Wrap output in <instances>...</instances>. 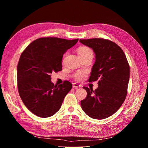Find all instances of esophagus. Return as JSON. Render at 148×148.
<instances>
[{
    "mask_svg": "<svg viewBox=\"0 0 148 148\" xmlns=\"http://www.w3.org/2000/svg\"><path fill=\"white\" fill-rule=\"evenodd\" d=\"M82 86H81V84H78V83H73V88H75V89H77V88H80Z\"/></svg>",
    "mask_w": 148,
    "mask_h": 148,
    "instance_id": "1",
    "label": "esophagus"
}]
</instances>
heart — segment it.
<instances>
[{
    "instance_id": "heart-1",
    "label": "heart",
    "mask_w": 148,
    "mask_h": 148,
    "mask_svg": "<svg viewBox=\"0 0 148 148\" xmlns=\"http://www.w3.org/2000/svg\"><path fill=\"white\" fill-rule=\"evenodd\" d=\"M78 53L79 56H85V55H88V54H93L92 51H91V49H89V47H81L78 49ZM86 75V72L83 71H78V72L76 73L75 74L74 77L77 80H81L84 77V75Z\"/></svg>"
}]
</instances>
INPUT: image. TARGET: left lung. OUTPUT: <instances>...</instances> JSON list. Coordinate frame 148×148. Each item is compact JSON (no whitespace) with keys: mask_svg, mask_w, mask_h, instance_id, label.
Listing matches in <instances>:
<instances>
[{"mask_svg":"<svg viewBox=\"0 0 148 148\" xmlns=\"http://www.w3.org/2000/svg\"><path fill=\"white\" fill-rule=\"evenodd\" d=\"M91 48L96 61L89 82H98V88L83 87L87 96L81 101L83 110L94 119H104L117 112L127 94L130 66L122 49L117 44L102 38L79 39Z\"/></svg>","mask_w":148,"mask_h":148,"instance_id":"obj_1","label":"left lung"}]
</instances>
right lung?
<instances>
[{"label": "right lung", "instance_id": "1", "mask_svg": "<svg viewBox=\"0 0 148 148\" xmlns=\"http://www.w3.org/2000/svg\"><path fill=\"white\" fill-rule=\"evenodd\" d=\"M78 41V39L39 38L22 52L17 66L18 89L24 104L34 115L46 118L60 109L72 84L65 81L54 85L51 74L62 70L63 55Z\"/></svg>", "mask_w": 148, "mask_h": 148}]
</instances>
